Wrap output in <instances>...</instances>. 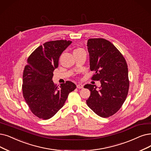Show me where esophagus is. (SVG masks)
I'll return each instance as SVG.
<instances>
[{"label": "esophagus", "mask_w": 151, "mask_h": 151, "mask_svg": "<svg viewBox=\"0 0 151 151\" xmlns=\"http://www.w3.org/2000/svg\"><path fill=\"white\" fill-rule=\"evenodd\" d=\"M77 88L81 89V88H83V86L82 85V84H81V83H79V84H77Z\"/></svg>", "instance_id": "1"}]
</instances>
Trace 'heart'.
Listing matches in <instances>:
<instances>
[{"label": "heart", "mask_w": 151, "mask_h": 151, "mask_svg": "<svg viewBox=\"0 0 151 151\" xmlns=\"http://www.w3.org/2000/svg\"><path fill=\"white\" fill-rule=\"evenodd\" d=\"M82 50V49H81V48H78V49H76L75 51H77V50Z\"/></svg>", "instance_id": "heart-1"}]
</instances>
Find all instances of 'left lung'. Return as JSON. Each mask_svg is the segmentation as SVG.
I'll use <instances>...</instances> for the list:
<instances>
[{"instance_id": "8db88e82", "label": "left lung", "mask_w": 151, "mask_h": 151, "mask_svg": "<svg viewBox=\"0 0 151 151\" xmlns=\"http://www.w3.org/2000/svg\"><path fill=\"white\" fill-rule=\"evenodd\" d=\"M90 69L95 71L92 80L100 81L101 87L87 84L90 91L86 100L88 106L97 115L108 118L115 114L127 97L129 87L128 65L120 51L111 42L104 38L87 41Z\"/></svg>"}]
</instances>
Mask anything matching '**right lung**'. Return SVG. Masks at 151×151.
Masks as SVG:
<instances>
[{
	"label": "right lung",
	"mask_w": 151,
	"mask_h": 151,
	"mask_svg": "<svg viewBox=\"0 0 151 151\" xmlns=\"http://www.w3.org/2000/svg\"><path fill=\"white\" fill-rule=\"evenodd\" d=\"M71 43L63 40L46 42L27 59L23 75V95L30 111L40 119L52 117L63 106L69 93L76 88L70 81L58 87L52 81L60 56Z\"/></svg>",
	"instance_id": "1"
}]
</instances>
